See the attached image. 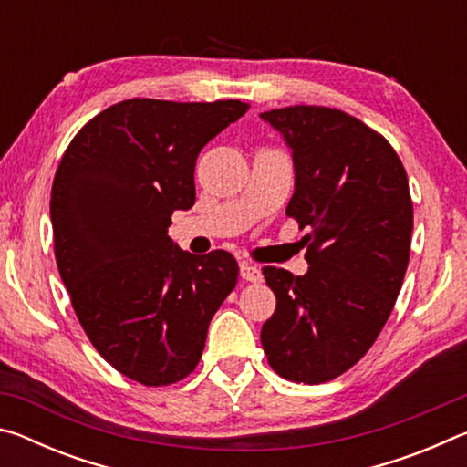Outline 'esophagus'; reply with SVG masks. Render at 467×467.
<instances>
[{
  "instance_id": "34e87169",
  "label": "esophagus",
  "mask_w": 467,
  "mask_h": 467,
  "mask_svg": "<svg viewBox=\"0 0 467 467\" xmlns=\"http://www.w3.org/2000/svg\"><path fill=\"white\" fill-rule=\"evenodd\" d=\"M241 278L247 282H262V270L257 265L243 262L241 264Z\"/></svg>"
}]
</instances>
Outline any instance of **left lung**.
Instances as JSON below:
<instances>
[{"instance_id": "8db88e82", "label": "left lung", "mask_w": 467, "mask_h": 467, "mask_svg": "<svg viewBox=\"0 0 467 467\" xmlns=\"http://www.w3.org/2000/svg\"><path fill=\"white\" fill-rule=\"evenodd\" d=\"M292 148L286 216L306 228L309 272L267 265L275 313L264 323L270 367L295 383H326L365 357L389 319L410 262L414 208L400 156L339 109L262 113Z\"/></svg>"}]
</instances>
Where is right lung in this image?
I'll return each mask as SVG.
<instances>
[{
	"mask_svg": "<svg viewBox=\"0 0 467 467\" xmlns=\"http://www.w3.org/2000/svg\"><path fill=\"white\" fill-rule=\"evenodd\" d=\"M247 110L241 100H121L76 133L55 172L53 247L76 317L110 367L146 387L193 373L236 286L231 253L181 251L169 226L195 203L197 154Z\"/></svg>",
	"mask_w": 467,
	"mask_h": 467,
	"instance_id": "add662e5",
	"label": "right lung"
}]
</instances>
